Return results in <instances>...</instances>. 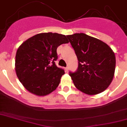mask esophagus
Returning a JSON list of instances; mask_svg holds the SVG:
<instances>
[{
	"mask_svg": "<svg viewBox=\"0 0 127 127\" xmlns=\"http://www.w3.org/2000/svg\"><path fill=\"white\" fill-rule=\"evenodd\" d=\"M65 70L66 72H68V67H65Z\"/></svg>",
	"mask_w": 127,
	"mask_h": 127,
	"instance_id": "1",
	"label": "esophagus"
}]
</instances>
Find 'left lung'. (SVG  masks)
Here are the masks:
<instances>
[{
  "mask_svg": "<svg viewBox=\"0 0 127 127\" xmlns=\"http://www.w3.org/2000/svg\"><path fill=\"white\" fill-rule=\"evenodd\" d=\"M78 60L76 72L69 75L75 87L88 95L108 88L114 77L115 55L107 43L84 33L67 35Z\"/></svg>",
  "mask_w": 127,
  "mask_h": 127,
  "instance_id": "left-lung-1",
  "label": "left lung"
}]
</instances>
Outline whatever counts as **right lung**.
Here are the masks:
<instances>
[{"label": "right lung", "instance_id": "right-lung-1", "mask_svg": "<svg viewBox=\"0 0 127 127\" xmlns=\"http://www.w3.org/2000/svg\"><path fill=\"white\" fill-rule=\"evenodd\" d=\"M67 43L64 35L48 32L35 35L20 45L15 55V72L29 92L45 96L59 86L65 72L55 64L57 49Z\"/></svg>", "mask_w": 127, "mask_h": 127}]
</instances>
